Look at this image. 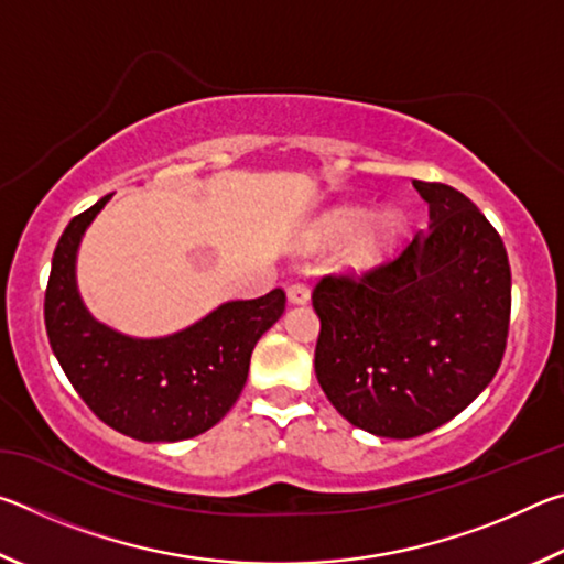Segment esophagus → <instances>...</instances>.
Here are the masks:
<instances>
[{
  "label": "esophagus",
  "instance_id": "1",
  "mask_svg": "<svg viewBox=\"0 0 564 564\" xmlns=\"http://www.w3.org/2000/svg\"><path fill=\"white\" fill-rule=\"evenodd\" d=\"M311 301V291H308V285H303V283H293V285H289V303H293V305H303V303H308Z\"/></svg>",
  "mask_w": 564,
  "mask_h": 564
}]
</instances>
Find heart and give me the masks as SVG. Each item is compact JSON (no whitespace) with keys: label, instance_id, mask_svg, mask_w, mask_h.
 I'll return each mask as SVG.
<instances>
[{"label":"heart","instance_id":"obj_1","mask_svg":"<svg viewBox=\"0 0 564 564\" xmlns=\"http://www.w3.org/2000/svg\"><path fill=\"white\" fill-rule=\"evenodd\" d=\"M405 234V216L400 208H383L368 218L362 206L333 208L313 231L316 248H340V265L348 271H368L393 251Z\"/></svg>","mask_w":564,"mask_h":564}]
</instances>
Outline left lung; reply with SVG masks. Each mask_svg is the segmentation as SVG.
Listing matches in <instances>:
<instances>
[{
	"mask_svg": "<svg viewBox=\"0 0 564 564\" xmlns=\"http://www.w3.org/2000/svg\"><path fill=\"white\" fill-rule=\"evenodd\" d=\"M413 186L425 231L362 279L326 275L313 291L323 393L348 423L395 441L435 431L488 388L510 323L500 234L453 186Z\"/></svg>",
	"mask_w": 564,
	"mask_h": 564,
	"instance_id": "1",
	"label": "left lung"
}]
</instances>
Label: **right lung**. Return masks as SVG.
I'll return each instance as SVG.
<instances>
[{
    "label": "right lung",
    "instance_id": "add662e5",
    "mask_svg": "<svg viewBox=\"0 0 564 564\" xmlns=\"http://www.w3.org/2000/svg\"><path fill=\"white\" fill-rule=\"evenodd\" d=\"M99 198L74 216L56 243L44 323L76 393L113 431L144 443H176L214 427L241 395L256 343L283 316L285 293L226 301L171 336L133 338L97 321L76 285V253Z\"/></svg>",
    "mask_w": 564,
    "mask_h": 564
}]
</instances>
